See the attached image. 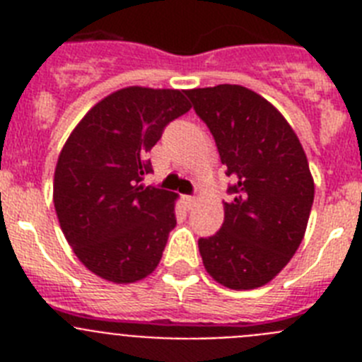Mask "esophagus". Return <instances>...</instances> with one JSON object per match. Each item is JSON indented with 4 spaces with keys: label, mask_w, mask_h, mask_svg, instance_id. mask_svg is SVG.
Here are the masks:
<instances>
[{
    "label": "esophagus",
    "mask_w": 362,
    "mask_h": 362,
    "mask_svg": "<svg viewBox=\"0 0 362 362\" xmlns=\"http://www.w3.org/2000/svg\"><path fill=\"white\" fill-rule=\"evenodd\" d=\"M183 203H185V206H187V209L190 210L192 206L196 204V197H194V196H183Z\"/></svg>",
    "instance_id": "34e87169"
}]
</instances>
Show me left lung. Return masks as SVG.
Segmentation results:
<instances>
[{
  "mask_svg": "<svg viewBox=\"0 0 362 362\" xmlns=\"http://www.w3.org/2000/svg\"><path fill=\"white\" fill-rule=\"evenodd\" d=\"M232 179L219 232L199 239L203 264L226 288L263 286L299 248L313 204L306 153L286 119L239 85L187 90Z\"/></svg>",
  "mask_w": 362,
  "mask_h": 362,
  "instance_id": "left-lung-1",
  "label": "left lung"
}]
</instances>
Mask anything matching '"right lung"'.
<instances>
[{
  "label": "right lung",
  "instance_id": "1",
  "mask_svg": "<svg viewBox=\"0 0 362 362\" xmlns=\"http://www.w3.org/2000/svg\"><path fill=\"white\" fill-rule=\"evenodd\" d=\"M185 90L129 86L99 101L57 159L54 206L74 254L95 276L136 283L156 270L175 226L174 192L145 187L146 153L190 110Z\"/></svg>",
  "mask_w": 362,
  "mask_h": 362
}]
</instances>
